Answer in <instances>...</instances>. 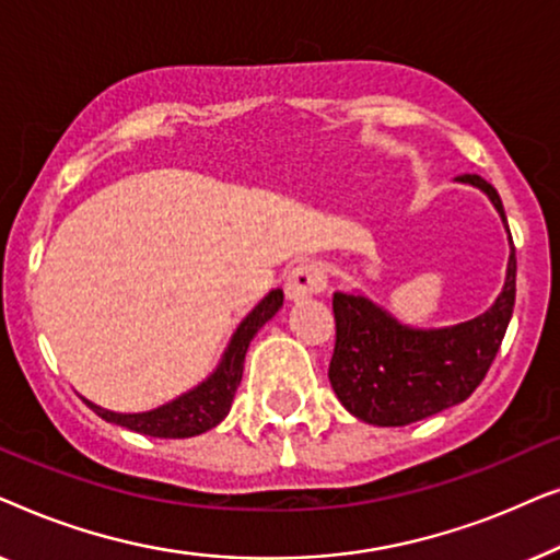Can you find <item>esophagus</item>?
<instances>
[{"instance_id": "1", "label": "esophagus", "mask_w": 560, "mask_h": 560, "mask_svg": "<svg viewBox=\"0 0 560 560\" xmlns=\"http://www.w3.org/2000/svg\"><path fill=\"white\" fill-rule=\"evenodd\" d=\"M326 288V270L318 262H301L288 272L285 295L298 303L303 298H311Z\"/></svg>"}]
</instances>
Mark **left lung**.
I'll return each mask as SVG.
<instances>
[{"label": "left lung", "mask_w": 560, "mask_h": 560, "mask_svg": "<svg viewBox=\"0 0 560 560\" xmlns=\"http://www.w3.org/2000/svg\"><path fill=\"white\" fill-rule=\"evenodd\" d=\"M456 183L479 188L508 229L502 293L477 318L443 328L400 324L359 290L334 293L336 347L328 380L343 408L370 425H408L464 402L485 380L508 331L517 259L502 198L479 175H458Z\"/></svg>", "instance_id": "1"}]
</instances>
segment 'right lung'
I'll return each instance as SVG.
<instances>
[{"label":"right lung","instance_id":"obj_1","mask_svg":"<svg viewBox=\"0 0 560 560\" xmlns=\"http://www.w3.org/2000/svg\"><path fill=\"white\" fill-rule=\"evenodd\" d=\"M282 308V290L275 288L252 308L236 331L229 339L224 354H221L217 370L203 382H198L194 389L175 397V400L160 405V408L144 412H114L102 405L91 402L83 397V402L104 418L106 423L121 425L127 431L152 435V439H190L201 435L211 428H217L229 416L234 402V393L242 382L244 357H247L249 341L255 339L259 328Z\"/></svg>","mask_w":560,"mask_h":560}]
</instances>
